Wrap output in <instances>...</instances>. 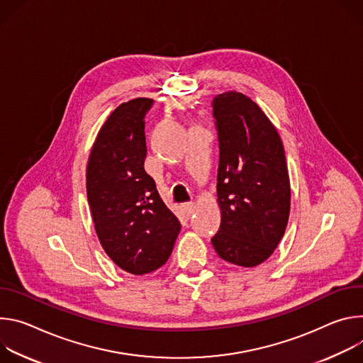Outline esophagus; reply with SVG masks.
<instances>
[{
  "instance_id": "esophagus-1",
  "label": "esophagus",
  "mask_w": 363,
  "mask_h": 363,
  "mask_svg": "<svg viewBox=\"0 0 363 363\" xmlns=\"http://www.w3.org/2000/svg\"><path fill=\"white\" fill-rule=\"evenodd\" d=\"M182 211L186 213V215H191L193 211H194V203L193 202H187V203H182Z\"/></svg>"
}]
</instances>
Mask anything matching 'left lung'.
<instances>
[{"label": "left lung", "mask_w": 363, "mask_h": 363, "mask_svg": "<svg viewBox=\"0 0 363 363\" xmlns=\"http://www.w3.org/2000/svg\"><path fill=\"white\" fill-rule=\"evenodd\" d=\"M219 138L216 254L238 267L268 259L284 236L291 203L283 141L269 118L247 95L229 91L213 99Z\"/></svg>", "instance_id": "8db88e82"}]
</instances>
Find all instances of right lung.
Returning a JSON list of instances; mask_svg holds the SVG:
<instances>
[{
	"instance_id": "right-lung-1",
	"label": "right lung",
	"mask_w": 363,
	"mask_h": 363,
	"mask_svg": "<svg viewBox=\"0 0 363 363\" xmlns=\"http://www.w3.org/2000/svg\"><path fill=\"white\" fill-rule=\"evenodd\" d=\"M151 105L150 98H135L113 109L86 166L88 203L99 242L121 269L134 275L164 265L182 228L144 170V118Z\"/></svg>"
}]
</instances>
